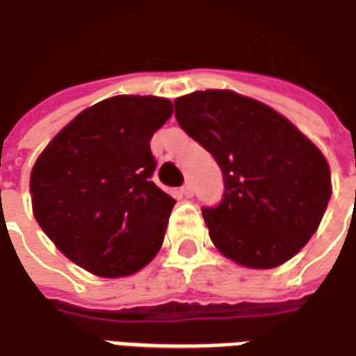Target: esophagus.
I'll list each match as a JSON object with an SVG mask.
<instances>
[{
    "label": "esophagus",
    "instance_id": "1",
    "mask_svg": "<svg viewBox=\"0 0 356 356\" xmlns=\"http://www.w3.org/2000/svg\"><path fill=\"white\" fill-rule=\"evenodd\" d=\"M181 193L185 195V197H193V187H191V183H185L183 187H181Z\"/></svg>",
    "mask_w": 356,
    "mask_h": 356
}]
</instances>
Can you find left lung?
I'll use <instances>...</instances> for the list:
<instances>
[{"mask_svg":"<svg viewBox=\"0 0 356 356\" xmlns=\"http://www.w3.org/2000/svg\"><path fill=\"white\" fill-rule=\"evenodd\" d=\"M175 118L224 175L222 202L202 210L216 249L245 269L292 259L320 228L331 198L320 147L275 108L232 89L177 97Z\"/></svg>","mask_w":356,"mask_h":356,"instance_id":"1","label":"left lung"}]
</instances>
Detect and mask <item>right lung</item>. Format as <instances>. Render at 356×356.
<instances>
[{
  "mask_svg": "<svg viewBox=\"0 0 356 356\" xmlns=\"http://www.w3.org/2000/svg\"><path fill=\"white\" fill-rule=\"evenodd\" d=\"M171 115L163 97H108L70 120L36 158L33 214L87 273L130 277L161 249L175 200L152 181L149 140Z\"/></svg>",
  "mask_w": 356,
  "mask_h": 356,
  "instance_id": "right-lung-1",
  "label": "right lung"
}]
</instances>
